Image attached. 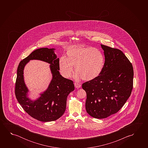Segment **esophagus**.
<instances>
[{
    "label": "esophagus",
    "instance_id": "1",
    "mask_svg": "<svg viewBox=\"0 0 148 148\" xmlns=\"http://www.w3.org/2000/svg\"><path fill=\"white\" fill-rule=\"evenodd\" d=\"M74 86H75V87L76 88H79L81 87V85L79 84H78V83H77V82H75L74 83Z\"/></svg>",
    "mask_w": 148,
    "mask_h": 148
}]
</instances>
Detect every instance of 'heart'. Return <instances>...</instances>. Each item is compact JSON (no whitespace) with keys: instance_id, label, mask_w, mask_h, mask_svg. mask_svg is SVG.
I'll list each match as a JSON object with an SVG mask.
<instances>
[{"instance_id":"heart-1","label":"heart","mask_w":148,"mask_h":148,"mask_svg":"<svg viewBox=\"0 0 148 148\" xmlns=\"http://www.w3.org/2000/svg\"><path fill=\"white\" fill-rule=\"evenodd\" d=\"M105 64L104 54L99 49L92 47L73 46L68 48L64 57H61L58 66L63 77H70L73 66L76 72L74 78L78 80H91L99 77Z\"/></svg>"}]
</instances>
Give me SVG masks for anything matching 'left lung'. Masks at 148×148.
<instances>
[{
	"instance_id": "8db88e82",
	"label": "left lung",
	"mask_w": 148,
	"mask_h": 148,
	"mask_svg": "<svg viewBox=\"0 0 148 148\" xmlns=\"http://www.w3.org/2000/svg\"><path fill=\"white\" fill-rule=\"evenodd\" d=\"M105 64L101 75L84 83L87 94L86 109L90 116L104 119L116 114L131 95L133 66L122 51L101 44Z\"/></svg>"
}]
</instances>
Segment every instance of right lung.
<instances>
[{
	"label": "right lung",
	"mask_w": 148,
	"mask_h": 148,
	"mask_svg": "<svg viewBox=\"0 0 148 148\" xmlns=\"http://www.w3.org/2000/svg\"><path fill=\"white\" fill-rule=\"evenodd\" d=\"M55 49H37L19 63L17 70L15 93L17 101L27 114L42 122L55 121L63 115L66 110L68 95L74 90L72 80L62 77L59 72V59L55 53ZM32 60H39L50 64L52 79L47 89L40 94L36 100L27 97L29 90L25 84L23 70Z\"/></svg>",
	"instance_id": "add662e5"
}]
</instances>
